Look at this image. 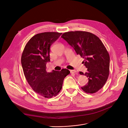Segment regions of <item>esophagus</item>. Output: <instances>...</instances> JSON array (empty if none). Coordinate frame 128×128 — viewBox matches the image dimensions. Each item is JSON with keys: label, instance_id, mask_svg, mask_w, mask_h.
<instances>
[{"label": "esophagus", "instance_id": "obj_1", "mask_svg": "<svg viewBox=\"0 0 128 128\" xmlns=\"http://www.w3.org/2000/svg\"><path fill=\"white\" fill-rule=\"evenodd\" d=\"M70 73H76L77 72L76 70H70Z\"/></svg>", "mask_w": 128, "mask_h": 128}]
</instances>
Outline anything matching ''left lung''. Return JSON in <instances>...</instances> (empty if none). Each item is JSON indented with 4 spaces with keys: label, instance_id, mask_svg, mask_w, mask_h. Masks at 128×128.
Segmentation results:
<instances>
[{
    "label": "left lung",
    "instance_id": "8db88e82",
    "mask_svg": "<svg viewBox=\"0 0 128 128\" xmlns=\"http://www.w3.org/2000/svg\"><path fill=\"white\" fill-rule=\"evenodd\" d=\"M61 37L84 59L83 63L88 71L85 74L79 72V74L86 76L89 82L82 89L86 93L97 92L104 86L110 74V58L104 44L98 36L85 31L65 32Z\"/></svg>",
    "mask_w": 128,
    "mask_h": 128
}]
</instances>
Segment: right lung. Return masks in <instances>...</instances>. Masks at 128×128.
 Segmentation results:
<instances>
[{
  "label": "right lung",
  "instance_id": "obj_1",
  "mask_svg": "<svg viewBox=\"0 0 128 128\" xmlns=\"http://www.w3.org/2000/svg\"><path fill=\"white\" fill-rule=\"evenodd\" d=\"M62 34L58 32H44L32 37L26 44L21 56V63L26 79L32 89L46 98L56 96L62 89L65 77L70 71L47 72L50 47Z\"/></svg>",
  "mask_w": 128,
  "mask_h": 128
}]
</instances>
